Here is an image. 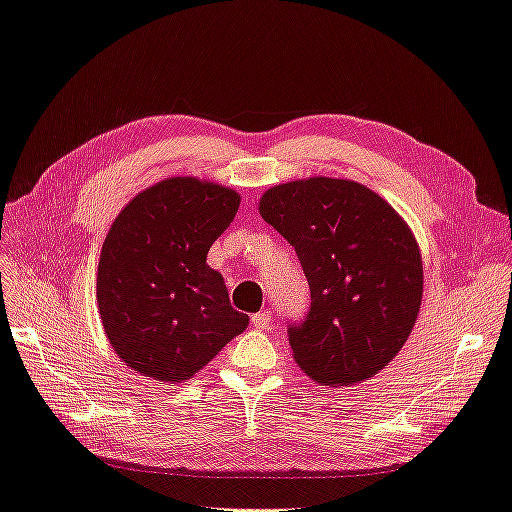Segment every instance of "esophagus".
Here are the masks:
<instances>
[{"label":"esophagus","instance_id":"1","mask_svg":"<svg viewBox=\"0 0 512 512\" xmlns=\"http://www.w3.org/2000/svg\"><path fill=\"white\" fill-rule=\"evenodd\" d=\"M252 323H254L256 329H265L267 331V329H271L273 319H271L269 312H258V314L252 316Z\"/></svg>","mask_w":512,"mask_h":512}]
</instances>
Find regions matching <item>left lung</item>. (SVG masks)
I'll list each match as a JSON object with an SVG mask.
<instances>
[{
  "label": "left lung",
  "instance_id": "obj_1",
  "mask_svg": "<svg viewBox=\"0 0 512 512\" xmlns=\"http://www.w3.org/2000/svg\"><path fill=\"white\" fill-rule=\"evenodd\" d=\"M260 215L295 247L310 310L288 325L295 362L325 385L359 383L403 349L422 303V256L405 219L355 181L275 185Z\"/></svg>",
  "mask_w": 512,
  "mask_h": 512
}]
</instances>
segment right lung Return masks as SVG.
<instances>
[{
    "mask_svg": "<svg viewBox=\"0 0 512 512\" xmlns=\"http://www.w3.org/2000/svg\"><path fill=\"white\" fill-rule=\"evenodd\" d=\"M234 189L174 176L144 189L109 228L96 301L109 344L140 375L191 379L247 327L206 254L230 226Z\"/></svg>",
    "mask_w": 512,
    "mask_h": 512,
    "instance_id": "1",
    "label": "right lung"
}]
</instances>
